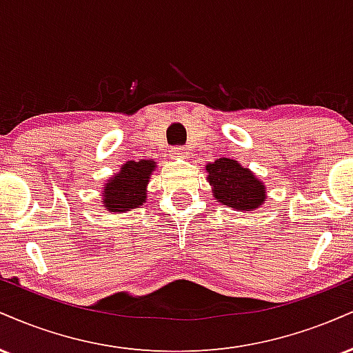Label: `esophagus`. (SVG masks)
<instances>
[{
  "label": "esophagus",
  "mask_w": 353,
  "mask_h": 353,
  "mask_svg": "<svg viewBox=\"0 0 353 353\" xmlns=\"http://www.w3.org/2000/svg\"><path fill=\"white\" fill-rule=\"evenodd\" d=\"M171 154L174 157H177V159H185V157H189V149L188 148H172Z\"/></svg>",
  "instance_id": "esophagus-1"
}]
</instances>
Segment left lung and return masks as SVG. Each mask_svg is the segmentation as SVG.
I'll return each instance as SVG.
<instances>
[{"instance_id": "obj_1", "label": "left lung", "mask_w": 353, "mask_h": 353, "mask_svg": "<svg viewBox=\"0 0 353 353\" xmlns=\"http://www.w3.org/2000/svg\"><path fill=\"white\" fill-rule=\"evenodd\" d=\"M212 197L221 205L239 212L257 210L265 204V184L239 161L221 157L205 164Z\"/></svg>"}]
</instances>
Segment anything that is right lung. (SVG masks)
Returning a JSON list of instances; mask_svg holds the SVG:
<instances>
[{"instance_id": "obj_1", "label": "right lung", "mask_w": 353, "mask_h": 353, "mask_svg": "<svg viewBox=\"0 0 353 353\" xmlns=\"http://www.w3.org/2000/svg\"><path fill=\"white\" fill-rule=\"evenodd\" d=\"M156 171V161L139 159L128 161L121 165L111 179L104 182L103 204L104 210L112 214H123L137 209L148 201V184Z\"/></svg>"}]
</instances>
